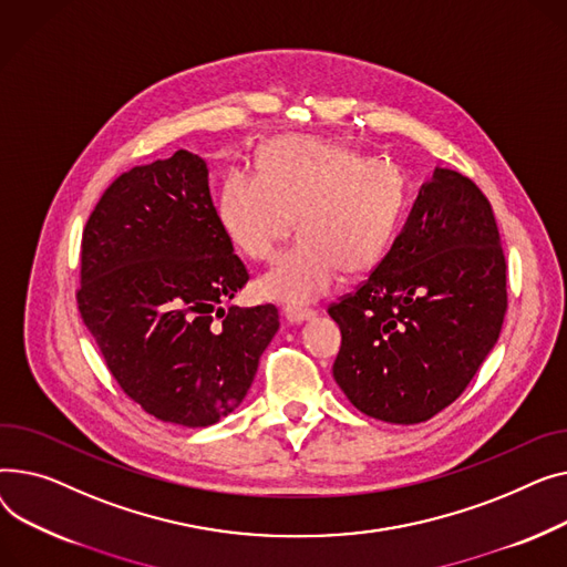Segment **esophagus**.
<instances>
[{"mask_svg": "<svg viewBox=\"0 0 567 567\" xmlns=\"http://www.w3.org/2000/svg\"><path fill=\"white\" fill-rule=\"evenodd\" d=\"M284 316H286V320H288L290 324H299V322H305V320H311V318L316 316V311L302 309V307H286V309H284Z\"/></svg>", "mask_w": 567, "mask_h": 567, "instance_id": "obj_1", "label": "esophagus"}]
</instances>
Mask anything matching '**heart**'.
I'll return each instance as SVG.
<instances>
[{
    "label": "heart",
    "mask_w": 567,
    "mask_h": 567,
    "mask_svg": "<svg viewBox=\"0 0 567 567\" xmlns=\"http://www.w3.org/2000/svg\"><path fill=\"white\" fill-rule=\"evenodd\" d=\"M403 208L405 176L395 164L346 144L299 137L265 146L260 172L230 166L217 202L226 236L254 260H270L299 217L302 238L258 281L265 297L286 305L327 295L343 270L378 268Z\"/></svg>",
    "instance_id": "b5f03b06"
}]
</instances>
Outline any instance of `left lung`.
<instances>
[{"instance_id":"8db88e82","label":"left lung","mask_w":567,"mask_h":567,"mask_svg":"<svg viewBox=\"0 0 567 567\" xmlns=\"http://www.w3.org/2000/svg\"><path fill=\"white\" fill-rule=\"evenodd\" d=\"M506 307L487 196L472 178L435 169L371 277L327 309L341 327L334 380L365 416L427 421L470 386Z\"/></svg>"}]
</instances>
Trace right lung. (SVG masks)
I'll list each match as a JSON object with an SVG mask.
<instances>
[{
	"mask_svg": "<svg viewBox=\"0 0 567 567\" xmlns=\"http://www.w3.org/2000/svg\"><path fill=\"white\" fill-rule=\"evenodd\" d=\"M247 279L206 162L176 151L132 166L100 196L82 233L78 307L130 401L206 427L243 403L279 329L275 305L221 309Z\"/></svg>",
	"mask_w": 567,
	"mask_h": 567,
	"instance_id": "add662e5",
	"label": "right lung"
}]
</instances>
